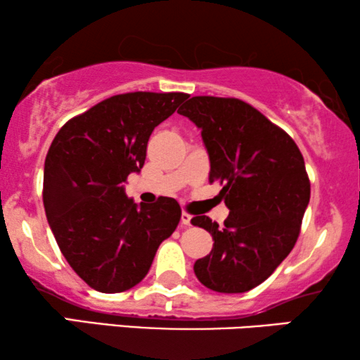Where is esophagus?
<instances>
[{
	"instance_id": "obj_1",
	"label": "esophagus",
	"mask_w": 360,
	"mask_h": 360,
	"mask_svg": "<svg viewBox=\"0 0 360 360\" xmlns=\"http://www.w3.org/2000/svg\"><path fill=\"white\" fill-rule=\"evenodd\" d=\"M180 221H181V224L184 226H190L191 224V214H188V213H181V218H180Z\"/></svg>"
}]
</instances>
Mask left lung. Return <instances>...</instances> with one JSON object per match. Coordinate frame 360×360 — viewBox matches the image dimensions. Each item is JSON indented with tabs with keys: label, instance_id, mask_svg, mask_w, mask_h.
Wrapping results in <instances>:
<instances>
[{
	"label": "left lung",
	"instance_id": "left-lung-1",
	"mask_svg": "<svg viewBox=\"0 0 360 360\" xmlns=\"http://www.w3.org/2000/svg\"><path fill=\"white\" fill-rule=\"evenodd\" d=\"M179 112L201 131L210 181L223 185L219 195L229 208L223 228L208 216L191 219L214 240L195 262V275L213 292H249L298 239L309 203L303 155L287 132L236 98L193 96Z\"/></svg>",
	"mask_w": 360,
	"mask_h": 360
}]
</instances>
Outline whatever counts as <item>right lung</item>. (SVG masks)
I'll return each mask as SVG.
<instances>
[{
	"label": "right lung",
	"mask_w": 360,
	"mask_h": 360,
	"mask_svg": "<svg viewBox=\"0 0 360 360\" xmlns=\"http://www.w3.org/2000/svg\"><path fill=\"white\" fill-rule=\"evenodd\" d=\"M185 93L134 91L98 103L57 132L44 165V208L63 257L101 293L136 287L181 210L174 198L137 205L127 175L139 174L154 127Z\"/></svg>",
	"instance_id": "1"
}]
</instances>
